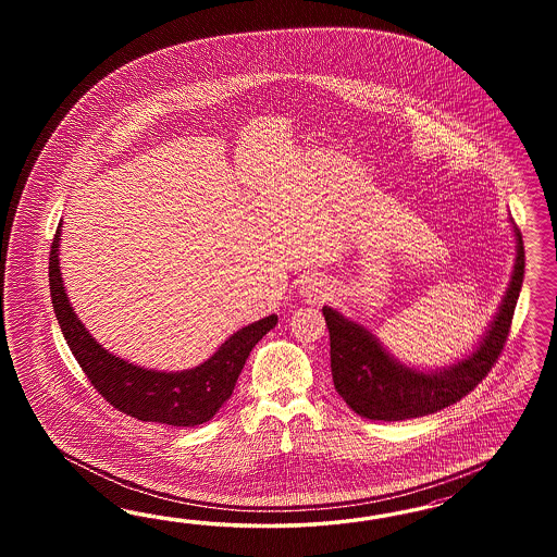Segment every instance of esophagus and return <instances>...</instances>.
I'll use <instances>...</instances> for the list:
<instances>
[{
  "label": "esophagus",
  "instance_id": "esophagus-1",
  "mask_svg": "<svg viewBox=\"0 0 557 557\" xmlns=\"http://www.w3.org/2000/svg\"><path fill=\"white\" fill-rule=\"evenodd\" d=\"M300 296H302L306 302H321L322 298L326 296V284L321 277L317 275H310L306 277L300 286Z\"/></svg>",
  "mask_w": 557,
  "mask_h": 557
}]
</instances>
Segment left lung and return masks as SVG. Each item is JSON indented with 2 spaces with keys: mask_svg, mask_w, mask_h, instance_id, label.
<instances>
[{
  "mask_svg": "<svg viewBox=\"0 0 557 557\" xmlns=\"http://www.w3.org/2000/svg\"><path fill=\"white\" fill-rule=\"evenodd\" d=\"M512 231L517 257L503 302L472 351L449 366L435 370L406 366L389 354L370 329L343 317L331 306H322L331 335L335 389L359 417L392 422L433 414L445 406L456 405L488 375L505 347L523 286V236L517 226H512Z\"/></svg>",
  "mask_w": 557,
  "mask_h": 557,
  "instance_id": "1",
  "label": "left lung"
}]
</instances>
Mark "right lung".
<instances>
[{"instance_id":"obj_1","label":"right lung","mask_w":557,"mask_h":557,"mask_svg":"<svg viewBox=\"0 0 557 557\" xmlns=\"http://www.w3.org/2000/svg\"><path fill=\"white\" fill-rule=\"evenodd\" d=\"M61 226L52 240L49 259L51 298L61 333L67 341L85 375L101 396L138 421L161 422L171 426H196L208 422L224 405L247 357L255 345L277 324V314L251 322L226 338L203 363L182 371H159L140 368L103 349L89 335L69 302L59 265Z\"/></svg>"}]
</instances>
